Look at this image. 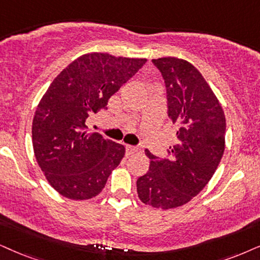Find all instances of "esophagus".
<instances>
[{"instance_id":"1","label":"esophagus","mask_w":260,"mask_h":260,"mask_svg":"<svg viewBox=\"0 0 260 260\" xmlns=\"http://www.w3.org/2000/svg\"><path fill=\"white\" fill-rule=\"evenodd\" d=\"M138 151H139V149H138L137 146H131V145H126V152H127L128 156H129V154H133V153L138 152Z\"/></svg>"}]
</instances>
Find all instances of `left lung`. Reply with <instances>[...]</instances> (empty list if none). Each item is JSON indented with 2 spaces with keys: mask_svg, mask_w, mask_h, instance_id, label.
<instances>
[{
  "mask_svg": "<svg viewBox=\"0 0 260 260\" xmlns=\"http://www.w3.org/2000/svg\"><path fill=\"white\" fill-rule=\"evenodd\" d=\"M164 79L168 116L177 127L169 158L145 150L149 172L138 177L137 192L146 205L174 209L185 205L211 180L224 152L225 116L200 72L177 57L152 60Z\"/></svg>",
  "mask_w": 260,
  "mask_h": 260,
  "instance_id": "8db88e82",
  "label": "left lung"
}]
</instances>
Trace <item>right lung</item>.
<instances>
[{
  "mask_svg": "<svg viewBox=\"0 0 260 260\" xmlns=\"http://www.w3.org/2000/svg\"><path fill=\"white\" fill-rule=\"evenodd\" d=\"M146 58L91 52L70 63L50 84L36 109L32 144L39 168L61 196L96 197L124 156V146L87 133L86 119L145 64Z\"/></svg>",
  "mask_w": 260,
  "mask_h": 260,
  "instance_id": "right-lung-1",
  "label": "right lung"
}]
</instances>
